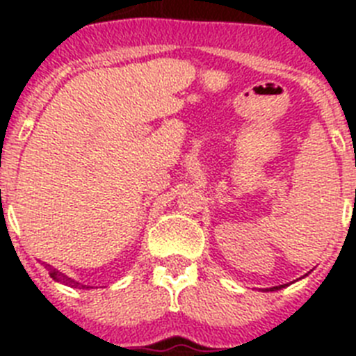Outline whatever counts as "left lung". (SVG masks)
Returning <instances> with one entry per match:
<instances>
[{
  "mask_svg": "<svg viewBox=\"0 0 356 356\" xmlns=\"http://www.w3.org/2000/svg\"><path fill=\"white\" fill-rule=\"evenodd\" d=\"M284 287V285H280V287H275V289H271V291H276V289H282Z\"/></svg>",
  "mask_w": 356,
  "mask_h": 356,
  "instance_id": "obj_1",
  "label": "left lung"
}]
</instances>
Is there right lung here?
<instances>
[{
    "instance_id": "1",
    "label": "right lung",
    "mask_w": 356,
    "mask_h": 356,
    "mask_svg": "<svg viewBox=\"0 0 356 356\" xmlns=\"http://www.w3.org/2000/svg\"><path fill=\"white\" fill-rule=\"evenodd\" d=\"M48 271H49V276H51V278L55 280V282H62V284L69 285V287H72V289H89V287H87V285L78 284V282H74V280H72V278H69V276H65L64 273L56 271L55 267H49Z\"/></svg>"
}]
</instances>
